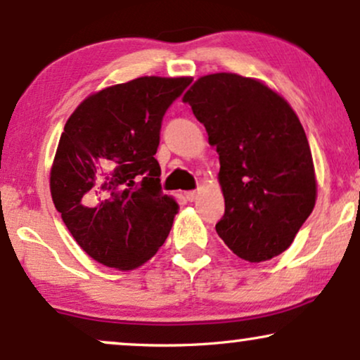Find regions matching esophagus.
Instances as JSON below:
<instances>
[{"label":"esophagus","instance_id":"34e87169","mask_svg":"<svg viewBox=\"0 0 360 360\" xmlns=\"http://www.w3.org/2000/svg\"><path fill=\"white\" fill-rule=\"evenodd\" d=\"M185 198H187L188 202H195L198 198V192H187L185 193Z\"/></svg>","mask_w":360,"mask_h":360}]
</instances>
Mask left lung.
Wrapping results in <instances>:
<instances>
[{
  "label": "left lung",
  "mask_w": 360,
  "mask_h": 360,
  "mask_svg": "<svg viewBox=\"0 0 360 360\" xmlns=\"http://www.w3.org/2000/svg\"><path fill=\"white\" fill-rule=\"evenodd\" d=\"M181 100L219 153V237L250 264L281 255L317 200L312 152L294 108L264 82L237 73L200 77Z\"/></svg>",
  "instance_id": "8db88e82"
}]
</instances>
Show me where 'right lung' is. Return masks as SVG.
Masks as SVG:
<instances>
[{"mask_svg": "<svg viewBox=\"0 0 360 360\" xmlns=\"http://www.w3.org/2000/svg\"><path fill=\"white\" fill-rule=\"evenodd\" d=\"M190 77H140L91 93L61 133L50 190L66 229L93 260L133 270L157 254L179 203L160 190L155 158L167 108Z\"/></svg>", "mask_w": 360, "mask_h": 360, "instance_id": "obj_1", "label": "right lung"}]
</instances>
